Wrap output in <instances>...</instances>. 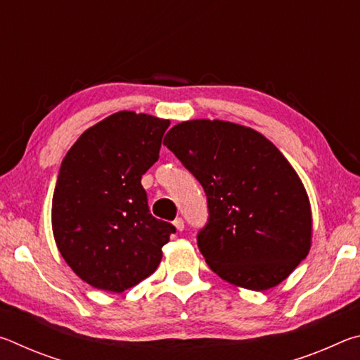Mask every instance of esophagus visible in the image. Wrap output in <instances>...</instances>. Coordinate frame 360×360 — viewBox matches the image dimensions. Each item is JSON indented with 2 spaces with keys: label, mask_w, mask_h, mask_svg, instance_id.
Returning <instances> with one entry per match:
<instances>
[{
  "label": "esophagus",
  "mask_w": 360,
  "mask_h": 360,
  "mask_svg": "<svg viewBox=\"0 0 360 360\" xmlns=\"http://www.w3.org/2000/svg\"><path fill=\"white\" fill-rule=\"evenodd\" d=\"M173 225L176 227V230L178 231H182L184 230V221H182L181 217H178V219H174V222H173Z\"/></svg>",
  "instance_id": "esophagus-1"
}]
</instances>
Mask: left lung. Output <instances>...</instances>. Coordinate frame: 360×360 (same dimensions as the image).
Instances as JSON below:
<instances>
[{"mask_svg":"<svg viewBox=\"0 0 360 360\" xmlns=\"http://www.w3.org/2000/svg\"><path fill=\"white\" fill-rule=\"evenodd\" d=\"M163 144L205 188L210 219L197 241L211 270L249 290L283 283L313 236L308 193L288 158L262 133L217 119L181 122Z\"/></svg>","mask_w":360,"mask_h":360,"instance_id":"left-lung-1","label":"left lung"}]
</instances>
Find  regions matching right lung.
Masks as SVG:
<instances>
[{
    "mask_svg": "<svg viewBox=\"0 0 360 360\" xmlns=\"http://www.w3.org/2000/svg\"><path fill=\"white\" fill-rule=\"evenodd\" d=\"M169 120L119 111L65 155L52 197L57 248L95 289L124 292L157 270L176 229L149 212L141 178L158 160Z\"/></svg>",
    "mask_w": 360,
    "mask_h": 360,
    "instance_id": "1",
    "label": "right lung"
}]
</instances>
